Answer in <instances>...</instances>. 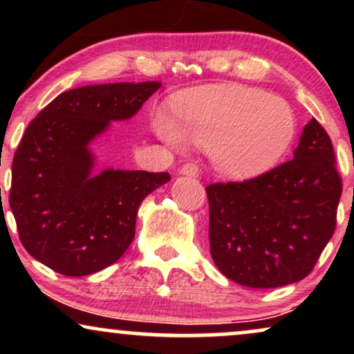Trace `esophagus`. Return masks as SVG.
<instances>
[{
    "instance_id": "34e87169",
    "label": "esophagus",
    "mask_w": 354,
    "mask_h": 354,
    "mask_svg": "<svg viewBox=\"0 0 354 354\" xmlns=\"http://www.w3.org/2000/svg\"><path fill=\"white\" fill-rule=\"evenodd\" d=\"M200 165H196V163H186V165H183V168H181V173L183 174H186V176H200Z\"/></svg>"
}]
</instances>
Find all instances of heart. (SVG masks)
<instances>
[{
	"instance_id": "heart-1",
	"label": "heart",
	"mask_w": 354,
	"mask_h": 354,
	"mask_svg": "<svg viewBox=\"0 0 354 354\" xmlns=\"http://www.w3.org/2000/svg\"><path fill=\"white\" fill-rule=\"evenodd\" d=\"M153 129L165 143L181 149L208 148L221 171L254 176L278 163L293 145L296 118L286 101L261 89L205 86L181 93L174 113L158 109Z\"/></svg>"
}]
</instances>
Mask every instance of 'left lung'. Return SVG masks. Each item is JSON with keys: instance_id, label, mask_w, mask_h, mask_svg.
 Wrapping results in <instances>:
<instances>
[{"instance_id": "left-lung-1", "label": "left lung", "mask_w": 354, "mask_h": 354, "mask_svg": "<svg viewBox=\"0 0 354 354\" xmlns=\"http://www.w3.org/2000/svg\"><path fill=\"white\" fill-rule=\"evenodd\" d=\"M293 154L259 176L206 186L211 256L231 281H301L335 233L343 183L330 136L315 118Z\"/></svg>"}]
</instances>
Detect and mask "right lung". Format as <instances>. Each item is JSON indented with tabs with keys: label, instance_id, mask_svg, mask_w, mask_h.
<instances>
[{
	"label": "right lung",
	"instance_id": "obj_1",
	"mask_svg": "<svg viewBox=\"0 0 354 354\" xmlns=\"http://www.w3.org/2000/svg\"><path fill=\"white\" fill-rule=\"evenodd\" d=\"M160 81L93 84L61 93L28 124L11 166L10 206L24 250L64 276L113 265L135 238L136 213L168 173L104 169L88 145L128 120Z\"/></svg>",
	"mask_w": 354,
	"mask_h": 354
}]
</instances>
